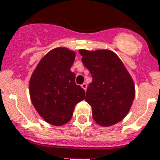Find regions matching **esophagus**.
<instances>
[{"instance_id": "34e87169", "label": "esophagus", "mask_w": 160, "mask_h": 160, "mask_svg": "<svg viewBox=\"0 0 160 160\" xmlns=\"http://www.w3.org/2000/svg\"><path fill=\"white\" fill-rule=\"evenodd\" d=\"M81 87L83 88V89L84 90V91H86V89H87V84L86 83H84V84H81Z\"/></svg>"}]
</instances>
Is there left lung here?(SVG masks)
<instances>
[{
	"instance_id": "obj_1",
	"label": "left lung",
	"mask_w": 160,
	"mask_h": 160,
	"mask_svg": "<svg viewBox=\"0 0 160 160\" xmlns=\"http://www.w3.org/2000/svg\"><path fill=\"white\" fill-rule=\"evenodd\" d=\"M82 63L92 77L85 101L94 121L101 126L121 122L129 113L135 95L133 79L116 54L109 50H80Z\"/></svg>"
}]
</instances>
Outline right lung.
Segmentation results:
<instances>
[{"label":"right lung","instance_id":"right-lung-1","mask_svg":"<svg viewBox=\"0 0 160 160\" xmlns=\"http://www.w3.org/2000/svg\"><path fill=\"white\" fill-rule=\"evenodd\" d=\"M76 53L57 47L40 60L30 80V96L38 114L49 124L60 126L72 118L75 106L85 92L71 72Z\"/></svg>","mask_w":160,"mask_h":160}]
</instances>
